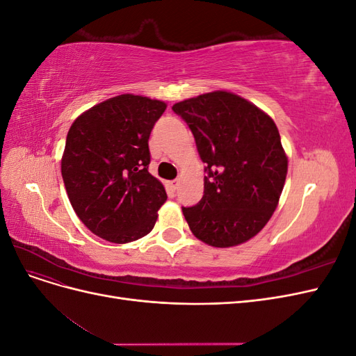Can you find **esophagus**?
I'll use <instances>...</instances> for the list:
<instances>
[{
	"mask_svg": "<svg viewBox=\"0 0 356 356\" xmlns=\"http://www.w3.org/2000/svg\"><path fill=\"white\" fill-rule=\"evenodd\" d=\"M178 186H179V179H174V181H170L169 182V187H170V190H177L178 188Z\"/></svg>",
	"mask_w": 356,
	"mask_h": 356,
	"instance_id": "obj_1",
	"label": "esophagus"
}]
</instances>
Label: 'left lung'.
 <instances>
[{
  "mask_svg": "<svg viewBox=\"0 0 356 356\" xmlns=\"http://www.w3.org/2000/svg\"><path fill=\"white\" fill-rule=\"evenodd\" d=\"M172 110L188 124L207 163L203 197L182 208L190 230L217 248L250 241L270 220L286 178L288 159L275 122L225 90L199 95Z\"/></svg>",
  "mask_w": 356,
  "mask_h": 356,
  "instance_id": "8db88e82",
  "label": "left lung"
}]
</instances>
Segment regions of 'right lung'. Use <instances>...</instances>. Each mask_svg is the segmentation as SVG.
Segmentation results:
<instances>
[{
    "label": "right lung",
    "mask_w": 356,
    "mask_h": 356,
    "mask_svg": "<svg viewBox=\"0 0 356 356\" xmlns=\"http://www.w3.org/2000/svg\"><path fill=\"white\" fill-rule=\"evenodd\" d=\"M166 104L132 93L106 99L75 118L62 156L68 199L92 233L127 243L153 230L168 199L148 172V139Z\"/></svg>",
    "instance_id": "add662e5"
}]
</instances>
